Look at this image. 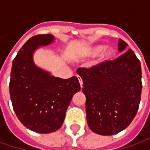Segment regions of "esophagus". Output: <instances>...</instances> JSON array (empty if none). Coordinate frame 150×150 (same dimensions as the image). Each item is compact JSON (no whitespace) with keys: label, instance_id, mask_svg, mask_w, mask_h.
<instances>
[{"label":"esophagus","instance_id":"1","mask_svg":"<svg viewBox=\"0 0 150 150\" xmlns=\"http://www.w3.org/2000/svg\"><path fill=\"white\" fill-rule=\"evenodd\" d=\"M77 77H78V80H79V82H80L81 87H82V80H81V78L80 76H77Z\"/></svg>","mask_w":150,"mask_h":150}]
</instances>
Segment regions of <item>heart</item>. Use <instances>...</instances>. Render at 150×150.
Returning a JSON list of instances; mask_svg holds the SVG:
<instances>
[{"mask_svg": "<svg viewBox=\"0 0 150 150\" xmlns=\"http://www.w3.org/2000/svg\"><path fill=\"white\" fill-rule=\"evenodd\" d=\"M80 54L81 56L84 57H94L98 55L96 64H101L111 61L115 55V51L111 47H105L104 45H93L82 49L80 52Z\"/></svg>", "mask_w": 150, "mask_h": 150, "instance_id": "b5f03b06", "label": "heart"}]
</instances>
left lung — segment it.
Here are the masks:
<instances>
[{
    "mask_svg": "<svg viewBox=\"0 0 150 150\" xmlns=\"http://www.w3.org/2000/svg\"><path fill=\"white\" fill-rule=\"evenodd\" d=\"M119 40L124 53L114 61L90 69H78L86 96L89 129L101 135H112L125 129L137 113L142 93V69L135 53Z\"/></svg>",
    "mask_w": 150,
    "mask_h": 150,
    "instance_id": "left-lung-1",
    "label": "left lung"
}]
</instances>
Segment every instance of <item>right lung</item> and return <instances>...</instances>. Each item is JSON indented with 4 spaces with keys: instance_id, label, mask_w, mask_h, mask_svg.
Returning a JSON list of instances; mask_svg holds the SVG:
<instances>
[{
    "instance_id": "add662e5",
    "label": "right lung",
    "mask_w": 150,
    "mask_h": 150,
    "mask_svg": "<svg viewBox=\"0 0 150 150\" xmlns=\"http://www.w3.org/2000/svg\"><path fill=\"white\" fill-rule=\"evenodd\" d=\"M54 41L50 34L31 37L15 56L10 74V99L16 116L27 129L41 134L62 127L69 105L81 89L76 76L54 77L35 64V51Z\"/></svg>"
}]
</instances>
